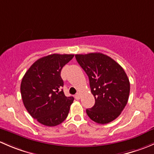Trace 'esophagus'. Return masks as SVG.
<instances>
[{
    "label": "esophagus",
    "mask_w": 154,
    "mask_h": 154,
    "mask_svg": "<svg viewBox=\"0 0 154 154\" xmlns=\"http://www.w3.org/2000/svg\"><path fill=\"white\" fill-rule=\"evenodd\" d=\"M74 97H75L76 100H80V93H77V94H76L75 96H74Z\"/></svg>",
    "instance_id": "34e87169"
}]
</instances>
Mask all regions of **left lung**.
<instances>
[{"instance_id": "left-lung-1", "label": "left lung", "mask_w": 154, "mask_h": 154, "mask_svg": "<svg viewBox=\"0 0 154 154\" xmlns=\"http://www.w3.org/2000/svg\"><path fill=\"white\" fill-rule=\"evenodd\" d=\"M77 63L86 73L95 103L87 109L88 117L105 125L117 119L128 101L130 81L123 68L101 53L76 54Z\"/></svg>"}]
</instances>
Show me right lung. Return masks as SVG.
I'll return each instance as SVG.
<instances>
[{
  "label": "right lung",
  "mask_w": 154,
  "mask_h": 154,
  "mask_svg": "<svg viewBox=\"0 0 154 154\" xmlns=\"http://www.w3.org/2000/svg\"><path fill=\"white\" fill-rule=\"evenodd\" d=\"M74 54H51L42 57L27 70L21 83V94L26 109L43 125L54 127L67 118L73 97L63 90L62 68Z\"/></svg>",
  "instance_id": "add662e5"
}]
</instances>
